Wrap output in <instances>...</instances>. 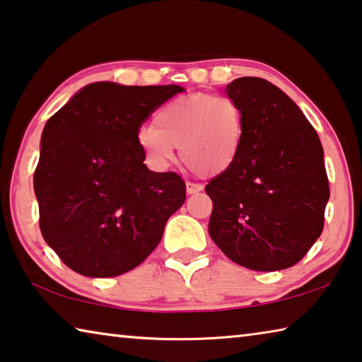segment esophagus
<instances>
[{
	"instance_id": "1",
	"label": "esophagus",
	"mask_w": 362,
	"mask_h": 362,
	"mask_svg": "<svg viewBox=\"0 0 362 362\" xmlns=\"http://www.w3.org/2000/svg\"><path fill=\"white\" fill-rule=\"evenodd\" d=\"M203 190V185H199V183H193V182H187V193L188 194H194V193H199Z\"/></svg>"
}]
</instances>
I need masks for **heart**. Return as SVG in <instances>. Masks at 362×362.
Returning <instances> with one entry per match:
<instances>
[{"label": "heart", "instance_id": "b5f03b06", "mask_svg": "<svg viewBox=\"0 0 362 362\" xmlns=\"http://www.w3.org/2000/svg\"><path fill=\"white\" fill-rule=\"evenodd\" d=\"M245 136L242 103L227 95L192 93L160 107L154 127L136 132V143L153 169H168L175 158L174 148H179L188 169L214 177L232 168Z\"/></svg>", "mask_w": 362, "mask_h": 362}]
</instances>
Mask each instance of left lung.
I'll return each instance as SVG.
<instances>
[{
  "instance_id": "8db88e82",
  "label": "left lung",
  "mask_w": 362,
  "mask_h": 362,
  "mask_svg": "<svg viewBox=\"0 0 362 362\" xmlns=\"http://www.w3.org/2000/svg\"><path fill=\"white\" fill-rule=\"evenodd\" d=\"M246 136L228 170L214 177L209 235L228 259L251 271L295 266L320 237L329 202L324 150L301 109L259 77L233 80Z\"/></svg>"
}]
</instances>
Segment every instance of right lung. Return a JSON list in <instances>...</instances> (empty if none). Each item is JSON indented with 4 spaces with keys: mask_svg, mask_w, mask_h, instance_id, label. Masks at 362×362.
I'll list each match as a JSON object with an SVG mask.
<instances>
[{
    "mask_svg": "<svg viewBox=\"0 0 362 362\" xmlns=\"http://www.w3.org/2000/svg\"><path fill=\"white\" fill-rule=\"evenodd\" d=\"M179 85L83 87L48 119L33 190L40 230L61 261L85 277H116L151 255L185 203V182L153 172L136 132Z\"/></svg>",
    "mask_w": 362,
    "mask_h": 362,
    "instance_id": "add662e5",
    "label": "right lung"
}]
</instances>
